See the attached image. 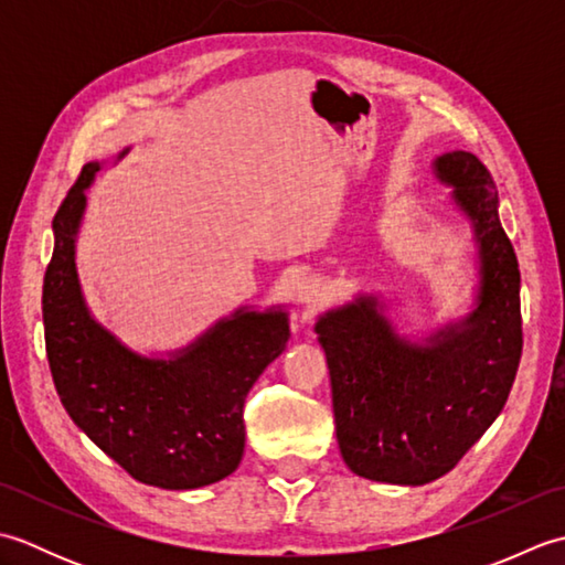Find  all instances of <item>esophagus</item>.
Wrapping results in <instances>:
<instances>
[{
	"mask_svg": "<svg viewBox=\"0 0 565 565\" xmlns=\"http://www.w3.org/2000/svg\"><path fill=\"white\" fill-rule=\"evenodd\" d=\"M294 294L296 301L301 306H316L322 301V296H326V286H322L318 276H303V279L296 281Z\"/></svg>",
	"mask_w": 565,
	"mask_h": 565,
	"instance_id": "1",
	"label": "esophagus"
}]
</instances>
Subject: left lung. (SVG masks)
Instances as JSON below:
<instances>
[{
  "mask_svg": "<svg viewBox=\"0 0 565 565\" xmlns=\"http://www.w3.org/2000/svg\"><path fill=\"white\" fill-rule=\"evenodd\" d=\"M431 174L471 227L476 281L466 313L407 334L393 301L371 289L316 322L340 454L376 483L425 486L449 473L495 423L522 354L520 269L493 179L466 150L437 154Z\"/></svg>",
  "mask_w": 565,
  "mask_h": 565,
  "instance_id": "left-lung-1",
  "label": "left lung"
}]
</instances>
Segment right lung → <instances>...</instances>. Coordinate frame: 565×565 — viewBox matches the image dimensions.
Returning a JSON list of instances; mask_svg holds the SVG:
<instances>
[{
    "mask_svg": "<svg viewBox=\"0 0 565 565\" xmlns=\"http://www.w3.org/2000/svg\"><path fill=\"white\" fill-rule=\"evenodd\" d=\"M106 164H84L53 218L43 326L55 391L72 423L136 481L167 490L218 483L243 461L245 398L286 350L289 310L281 303L264 310L239 306L167 352L126 344L94 318L77 274L87 189Z\"/></svg>",
    "mask_w": 565,
    "mask_h": 565,
    "instance_id": "1",
    "label": "right lung"
}]
</instances>
